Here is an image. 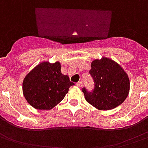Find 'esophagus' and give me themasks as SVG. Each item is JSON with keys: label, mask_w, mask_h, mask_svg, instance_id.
<instances>
[{"label": "esophagus", "mask_w": 148, "mask_h": 148, "mask_svg": "<svg viewBox=\"0 0 148 148\" xmlns=\"http://www.w3.org/2000/svg\"><path fill=\"white\" fill-rule=\"evenodd\" d=\"M76 86H77L78 87H79V88H81L82 86H83V83H82V81L78 82V83L76 84Z\"/></svg>", "instance_id": "esophagus-1"}]
</instances>
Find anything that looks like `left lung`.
<instances>
[{"instance_id": "obj_1", "label": "left lung", "mask_w": 148, "mask_h": 148, "mask_svg": "<svg viewBox=\"0 0 148 148\" xmlns=\"http://www.w3.org/2000/svg\"><path fill=\"white\" fill-rule=\"evenodd\" d=\"M90 65L95 87L92 93L82 90L86 101L100 110H113L123 103L129 95L130 81L122 67L106 57L94 60Z\"/></svg>"}]
</instances>
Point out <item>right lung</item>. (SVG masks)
Listing matches in <instances>:
<instances>
[{
    "instance_id": "1",
    "label": "right lung",
    "mask_w": 148,
    "mask_h": 148,
    "mask_svg": "<svg viewBox=\"0 0 148 148\" xmlns=\"http://www.w3.org/2000/svg\"><path fill=\"white\" fill-rule=\"evenodd\" d=\"M61 69L59 61H42L26 75L23 80V94L32 107L49 110L63 100L74 84Z\"/></svg>"
}]
</instances>
